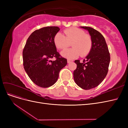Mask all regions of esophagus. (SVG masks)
Instances as JSON below:
<instances>
[{
  "label": "esophagus",
  "mask_w": 128,
  "mask_h": 128,
  "mask_svg": "<svg viewBox=\"0 0 128 128\" xmlns=\"http://www.w3.org/2000/svg\"><path fill=\"white\" fill-rule=\"evenodd\" d=\"M73 61L72 60H70V59H67V62H68V64H70V63H72V62Z\"/></svg>",
  "instance_id": "esophagus-1"
}]
</instances>
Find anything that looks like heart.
<instances>
[{
  "instance_id": "1",
  "label": "heart",
  "mask_w": 128,
  "mask_h": 128,
  "mask_svg": "<svg viewBox=\"0 0 128 128\" xmlns=\"http://www.w3.org/2000/svg\"><path fill=\"white\" fill-rule=\"evenodd\" d=\"M64 35L58 32L54 37L53 42L59 50L64 49L71 43L72 48L66 49L61 52V55L68 59L86 56L88 54L92 47V40L90 34H85L84 30L72 27L64 30Z\"/></svg>"
}]
</instances>
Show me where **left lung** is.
<instances>
[{"label": "left lung", "mask_w": 128, "mask_h": 128, "mask_svg": "<svg viewBox=\"0 0 128 128\" xmlns=\"http://www.w3.org/2000/svg\"><path fill=\"white\" fill-rule=\"evenodd\" d=\"M87 30L92 40L91 51L82 62L75 61L77 68L74 79L77 86L84 90L98 86L106 76L110 62V54L104 36L98 31L89 26H80Z\"/></svg>", "instance_id": "1"}]
</instances>
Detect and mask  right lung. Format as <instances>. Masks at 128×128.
I'll return each instance as SVG.
<instances>
[{
	"label": "right lung",
	"instance_id": "obj_1",
	"mask_svg": "<svg viewBox=\"0 0 128 128\" xmlns=\"http://www.w3.org/2000/svg\"><path fill=\"white\" fill-rule=\"evenodd\" d=\"M60 30L58 26H46L30 34L23 50V64L30 80L42 88L54 84L60 71L67 64L54 44L53 38ZM53 57L56 60L52 61Z\"/></svg>",
	"mask_w": 128,
	"mask_h": 128
}]
</instances>
